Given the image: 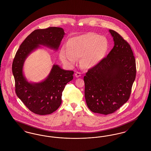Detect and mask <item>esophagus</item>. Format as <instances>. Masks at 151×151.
<instances>
[{"label": "esophagus", "instance_id": "obj_1", "mask_svg": "<svg viewBox=\"0 0 151 151\" xmlns=\"http://www.w3.org/2000/svg\"><path fill=\"white\" fill-rule=\"evenodd\" d=\"M81 75V73L80 72H76L75 73V76L76 77V78H79L80 77Z\"/></svg>", "mask_w": 151, "mask_h": 151}]
</instances>
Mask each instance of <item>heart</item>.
Instances as JSON below:
<instances>
[{
    "label": "heart",
    "instance_id": "1",
    "mask_svg": "<svg viewBox=\"0 0 151 151\" xmlns=\"http://www.w3.org/2000/svg\"><path fill=\"white\" fill-rule=\"evenodd\" d=\"M67 46L60 49L59 56L62 63L69 68L77 63L78 58H81V64L84 68L94 67L104 59L109 49L106 38L94 33L73 37Z\"/></svg>",
    "mask_w": 151,
    "mask_h": 151
}]
</instances>
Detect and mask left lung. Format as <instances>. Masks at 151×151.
Returning <instances> with one entry per match:
<instances>
[{"instance_id":"8db88e82","label":"left lung","mask_w":151,"mask_h":151,"mask_svg":"<svg viewBox=\"0 0 151 151\" xmlns=\"http://www.w3.org/2000/svg\"><path fill=\"white\" fill-rule=\"evenodd\" d=\"M109 31L113 38V48L84 77L88 107L104 115L114 113L129 100L137 72L130 45L114 30Z\"/></svg>"}]
</instances>
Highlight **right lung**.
<instances>
[{
  "label": "right lung",
  "mask_w": 151,
  "mask_h": 151,
  "mask_svg": "<svg viewBox=\"0 0 151 151\" xmlns=\"http://www.w3.org/2000/svg\"><path fill=\"white\" fill-rule=\"evenodd\" d=\"M65 35L62 28L36 29L28 36L17 51L12 63V73L17 97L33 113L47 115L57 110L62 103L65 85L73 79V71L54 65L46 78L38 83L29 82L23 67L26 59L41 45L57 51Z\"/></svg>",
  "instance_id": "add662e5"
}]
</instances>
